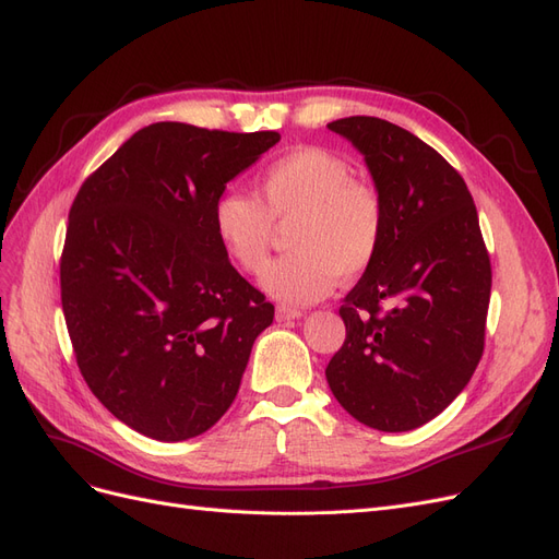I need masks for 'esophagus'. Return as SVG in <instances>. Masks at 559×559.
I'll return each mask as SVG.
<instances>
[{"mask_svg": "<svg viewBox=\"0 0 559 559\" xmlns=\"http://www.w3.org/2000/svg\"><path fill=\"white\" fill-rule=\"evenodd\" d=\"M275 317H277V321H292V319H300V317H302V310L280 306L277 312H275Z\"/></svg>", "mask_w": 559, "mask_h": 559, "instance_id": "obj_1", "label": "esophagus"}]
</instances>
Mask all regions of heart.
I'll use <instances>...</instances> for the list:
<instances>
[{
  "label": "heart",
  "instance_id": "obj_1",
  "mask_svg": "<svg viewBox=\"0 0 559 559\" xmlns=\"http://www.w3.org/2000/svg\"><path fill=\"white\" fill-rule=\"evenodd\" d=\"M286 257L270 265L263 289L292 306L324 298L337 282L364 275L384 242L386 210L376 183L354 177L343 156L300 146L270 163L257 198L226 191L214 200L212 230L218 247L245 273H261L275 224H289Z\"/></svg>",
  "mask_w": 559,
  "mask_h": 559
}]
</instances>
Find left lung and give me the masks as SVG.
I'll list each match as a JSON object with an SVG mask.
<instances>
[{
  "label": "left lung",
  "instance_id": "1",
  "mask_svg": "<svg viewBox=\"0 0 559 559\" xmlns=\"http://www.w3.org/2000/svg\"><path fill=\"white\" fill-rule=\"evenodd\" d=\"M382 193L384 242L345 296L326 366L337 403L378 431H411L460 396L485 347L492 265L466 181L436 148L376 116L329 123Z\"/></svg>",
  "mask_w": 559,
  "mask_h": 559
}]
</instances>
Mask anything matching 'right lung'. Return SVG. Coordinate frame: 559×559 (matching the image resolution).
I'll return each instance as SVG.
<instances>
[{
	"label": "right lung",
	"instance_id": "obj_1",
	"mask_svg": "<svg viewBox=\"0 0 559 559\" xmlns=\"http://www.w3.org/2000/svg\"><path fill=\"white\" fill-rule=\"evenodd\" d=\"M280 132L154 123L83 181L64 235L60 296L83 380L156 441L205 433L230 408L275 306L212 230L214 200Z\"/></svg>",
	"mask_w": 559,
	"mask_h": 559
}]
</instances>
